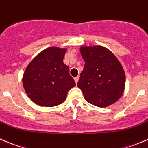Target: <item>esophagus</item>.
<instances>
[{"label": "esophagus", "instance_id": "esophagus-1", "mask_svg": "<svg viewBox=\"0 0 148 148\" xmlns=\"http://www.w3.org/2000/svg\"><path fill=\"white\" fill-rule=\"evenodd\" d=\"M79 78V77L78 76H77V77H74V81H75V82H76V83L78 82Z\"/></svg>", "mask_w": 148, "mask_h": 148}]
</instances>
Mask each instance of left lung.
Instances as JSON below:
<instances>
[{
	"instance_id": "obj_1",
	"label": "left lung",
	"mask_w": 148,
	"mask_h": 148,
	"mask_svg": "<svg viewBox=\"0 0 148 148\" xmlns=\"http://www.w3.org/2000/svg\"><path fill=\"white\" fill-rule=\"evenodd\" d=\"M84 69L77 87L85 100L97 107H107L122 95L125 74L116 57L102 46L82 47Z\"/></svg>"
}]
</instances>
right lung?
Listing matches in <instances>:
<instances>
[{"instance_id":"right-lung-1","label":"right lung","mask_w":148,"mask_h":148,"mask_svg":"<svg viewBox=\"0 0 148 148\" xmlns=\"http://www.w3.org/2000/svg\"><path fill=\"white\" fill-rule=\"evenodd\" d=\"M66 50L47 48L30 62L24 71L23 84L29 97L36 104L53 107L64 103L76 83L69 69L63 62Z\"/></svg>"}]
</instances>
